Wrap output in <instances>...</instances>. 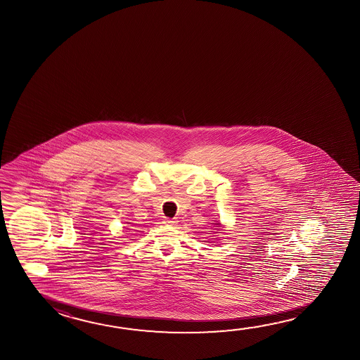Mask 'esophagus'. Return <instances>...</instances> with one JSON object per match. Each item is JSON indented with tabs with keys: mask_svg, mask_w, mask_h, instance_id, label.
Wrapping results in <instances>:
<instances>
[{
	"mask_svg": "<svg viewBox=\"0 0 360 360\" xmlns=\"http://www.w3.org/2000/svg\"><path fill=\"white\" fill-rule=\"evenodd\" d=\"M163 222H165V225H169V226H174L177 224V221L173 220V219H165Z\"/></svg>",
	"mask_w": 360,
	"mask_h": 360,
	"instance_id": "esophagus-1",
	"label": "esophagus"
}]
</instances>
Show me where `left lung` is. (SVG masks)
<instances>
[{
    "label": "left lung",
    "mask_w": 360,
    "mask_h": 360,
    "mask_svg": "<svg viewBox=\"0 0 360 360\" xmlns=\"http://www.w3.org/2000/svg\"><path fill=\"white\" fill-rule=\"evenodd\" d=\"M214 225L216 227H224V226H221V222H214Z\"/></svg>",
    "instance_id": "8db88e82"
}]
</instances>
